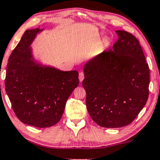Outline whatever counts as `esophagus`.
I'll list each match as a JSON object with an SVG mask.
<instances>
[{
	"mask_svg": "<svg viewBox=\"0 0 160 160\" xmlns=\"http://www.w3.org/2000/svg\"><path fill=\"white\" fill-rule=\"evenodd\" d=\"M84 78H85L84 73L80 72V74H79V80H80V82H82V81L83 80V79H84Z\"/></svg>",
	"mask_w": 160,
	"mask_h": 160,
	"instance_id": "obj_1",
	"label": "esophagus"
}]
</instances>
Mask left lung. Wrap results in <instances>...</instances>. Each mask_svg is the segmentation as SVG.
<instances>
[{"label":"left lung","mask_w":160,"mask_h":160,"mask_svg":"<svg viewBox=\"0 0 160 160\" xmlns=\"http://www.w3.org/2000/svg\"><path fill=\"white\" fill-rule=\"evenodd\" d=\"M112 49L85 64L82 86L88 112L101 127H124L133 121L148 97L149 68L139 41L130 33L117 30Z\"/></svg>","instance_id":"8db88e82"}]
</instances>
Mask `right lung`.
Instances as JSON below:
<instances>
[{"label":"right lung","instance_id":"add662e5","mask_svg":"<svg viewBox=\"0 0 160 160\" xmlns=\"http://www.w3.org/2000/svg\"><path fill=\"white\" fill-rule=\"evenodd\" d=\"M42 30L25 31L8 58L5 79L6 92L18 119L40 128L60 120L67 99L79 84L78 71H62L36 62L30 45Z\"/></svg>","mask_w":160,"mask_h":160}]
</instances>
